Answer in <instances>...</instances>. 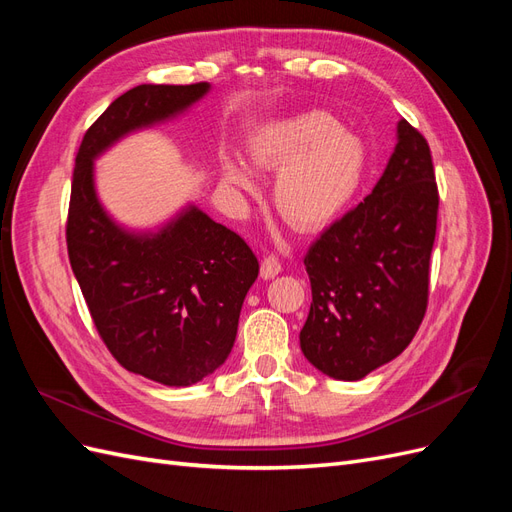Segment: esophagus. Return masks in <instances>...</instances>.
Returning a JSON list of instances; mask_svg holds the SVG:
<instances>
[{
    "label": "esophagus",
    "mask_w": 512,
    "mask_h": 512,
    "mask_svg": "<svg viewBox=\"0 0 512 512\" xmlns=\"http://www.w3.org/2000/svg\"><path fill=\"white\" fill-rule=\"evenodd\" d=\"M282 271V262H280V258L277 256H273V254H267L265 258H262V262H260V275H262V280H273V277Z\"/></svg>",
    "instance_id": "esophagus-1"
}]
</instances>
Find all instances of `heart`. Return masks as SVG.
Returning a JSON list of instances; mask_svg holds the SVG:
<instances>
[{
  "instance_id": "1",
  "label": "heart",
  "mask_w": 512,
  "mask_h": 512,
  "mask_svg": "<svg viewBox=\"0 0 512 512\" xmlns=\"http://www.w3.org/2000/svg\"><path fill=\"white\" fill-rule=\"evenodd\" d=\"M250 162L275 179L273 203L299 230H320L337 220L359 192L367 153L359 136L339 128L329 113L309 111L260 128L247 147ZM220 181L237 198L258 194V181L235 156L220 160Z\"/></svg>"
}]
</instances>
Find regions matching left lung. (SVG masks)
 I'll return each mask as SVG.
<instances>
[{
	"instance_id": "obj_1",
	"label": "left lung",
	"mask_w": 512,
	"mask_h": 512,
	"mask_svg": "<svg viewBox=\"0 0 512 512\" xmlns=\"http://www.w3.org/2000/svg\"><path fill=\"white\" fill-rule=\"evenodd\" d=\"M438 183L425 136L406 119L376 188L312 243L305 359L335 380H361L408 348L429 301Z\"/></svg>"
}]
</instances>
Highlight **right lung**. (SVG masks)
<instances>
[{"label":"right lung","mask_w":512,"mask_h":512,"mask_svg":"<svg viewBox=\"0 0 512 512\" xmlns=\"http://www.w3.org/2000/svg\"><path fill=\"white\" fill-rule=\"evenodd\" d=\"M207 91L209 83L126 91L85 132L72 175L66 243L91 320L121 367L166 386H190L228 359L258 260L237 232L196 207L156 235L119 228L98 203L94 158Z\"/></svg>","instance_id":"add662e5"}]
</instances>
